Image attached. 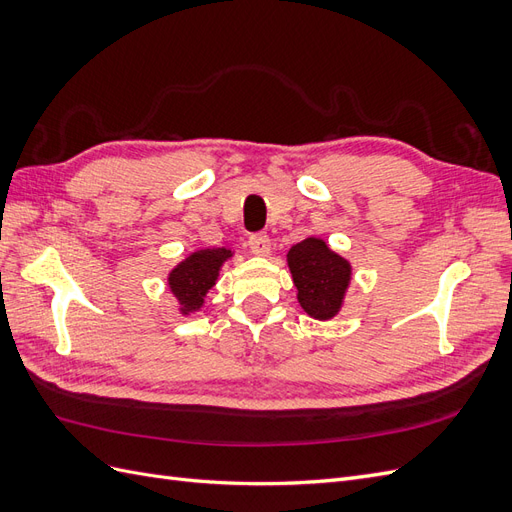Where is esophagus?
Returning <instances> with one entry per match:
<instances>
[{
  "mask_svg": "<svg viewBox=\"0 0 512 512\" xmlns=\"http://www.w3.org/2000/svg\"><path fill=\"white\" fill-rule=\"evenodd\" d=\"M247 245H250L252 254H256V256H267L271 252V239L267 235H262V232L260 235H252L250 241H247Z\"/></svg>",
  "mask_w": 512,
  "mask_h": 512,
  "instance_id": "34e87169",
  "label": "esophagus"
}]
</instances>
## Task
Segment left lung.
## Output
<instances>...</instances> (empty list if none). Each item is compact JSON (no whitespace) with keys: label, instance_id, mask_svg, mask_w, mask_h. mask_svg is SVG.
Returning a JSON list of instances; mask_svg holds the SVG:
<instances>
[{"label":"left lung","instance_id":"1","mask_svg":"<svg viewBox=\"0 0 512 512\" xmlns=\"http://www.w3.org/2000/svg\"><path fill=\"white\" fill-rule=\"evenodd\" d=\"M303 312L320 322L333 320L346 305L354 277L352 262L320 237H307L286 254Z\"/></svg>","mask_w":512,"mask_h":512}]
</instances>
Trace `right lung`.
I'll list each match as a JSON object with an SVG mask.
<instances>
[{"label": "right lung", "mask_w": 512, "mask_h": 512, "mask_svg": "<svg viewBox=\"0 0 512 512\" xmlns=\"http://www.w3.org/2000/svg\"><path fill=\"white\" fill-rule=\"evenodd\" d=\"M232 258L235 252L226 247H200L168 271L166 286L183 318H190L205 307L209 290L218 284L224 265Z\"/></svg>", "instance_id": "1"}]
</instances>
